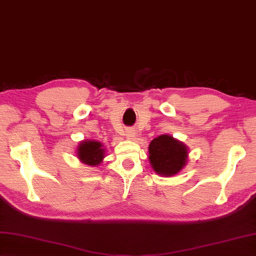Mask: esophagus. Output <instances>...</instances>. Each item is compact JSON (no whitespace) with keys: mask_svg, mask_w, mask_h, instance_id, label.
I'll return each mask as SVG.
<instances>
[{"mask_svg":"<svg viewBox=\"0 0 256 256\" xmlns=\"http://www.w3.org/2000/svg\"><path fill=\"white\" fill-rule=\"evenodd\" d=\"M125 135H126L128 138H133L134 135H135V132L133 131V130L130 128V130H128L126 133H125Z\"/></svg>","mask_w":256,"mask_h":256,"instance_id":"34e87169","label":"esophagus"}]
</instances>
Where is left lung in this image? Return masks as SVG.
Returning a JSON list of instances; mask_svg holds the SVG:
<instances>
[{
    "label": "left lung",
    "mask_w": 256,
    "mask_h": 256,
    "mask_svg": "<svg viewBox=\"0 0 256 256\" xmlns=\"http://www.w3.org/2000/svg\"><path fill=\"white\" fill-rule=\"evenodd\" d=\"M188 148L168 134L152 140L148 145V161L153 171L164 178L173 176L186 166Z\"/></svg>",
    "instance_id": "1"
}]
</instances>
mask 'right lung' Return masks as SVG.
Masks as SVG:
<instances>
[{"instance_id":"1","label":"right lung","mask_w":256,"mask_h":256,"mask_svg":"<svg viewBox=\"0 0 256 256\" xmlns=\"http://www.w3.org/2000/svg\"><path fill=\"white\" fill-rule=\"evenodd\" d=\"M104 145L96 140H84L76 146V158L78 161L90 166H98L105 158Z\"/></svg>"}]
</instances>
